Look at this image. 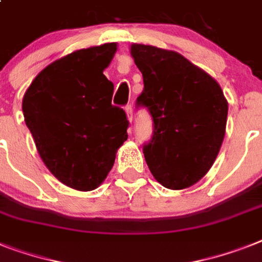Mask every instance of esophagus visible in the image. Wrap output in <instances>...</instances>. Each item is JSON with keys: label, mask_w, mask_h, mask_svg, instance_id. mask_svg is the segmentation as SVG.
Listing matches in <instances>:
<instances>
[{"label": "esophagus", "mask_w": 262, "mask_h": 262, "mask_svg": "<svg viewBox=\"0 0 262 262\" xmlns=\"http://www.w3.org/2000/svg\"><path fill=\"white\" fill-rule=\"evenodd\" d=\"M124 110H126L127 119H128V122H129V123H133V119H134V116H133V107H131V104L126 105V108H124Z\"/></svg>", "instance_id": "1"}]
</instances>
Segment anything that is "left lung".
Masks as SVG:
<instances>
[{
  "instance_id": "obj_1",
  "label": "left lung",
  "mask_w": 262,
  "mask_h": 262,
  "mask_svg": "<svg viewBox=\"0 0 262 262\" xmlns=\"http://www.w3.org/2000/svg\"><path fill=\"white\" fill-rule=\"evenodd\" d=\"M131 56L143 75L136 105L146 107L154 133L143 146L151 174L171 190L204 178L217 158L226 129L228 101L220 84L174 51L133 44Z\"/></svg>"
}]
</instances>
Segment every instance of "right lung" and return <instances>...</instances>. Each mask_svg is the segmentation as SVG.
Returning <instances> with one entry per match:
<instances>
[{"mask_svg": "<svg viewBox=\"0 0 262 262\" xmlns=\"http://www.w3.org/2000/svg\"><path fill=\"white\" fill-rule=\"evenodd\" d=\"M116 49L110 42L58 58L24 95V118L41 159L80 191L101 185L128 138L126 112L111 104L114 84L103 75Z\"/></svg>", "mask_w": 262, "mask_h": 262, "instance_id": "1", "label": "right lung"}]
</instances>
